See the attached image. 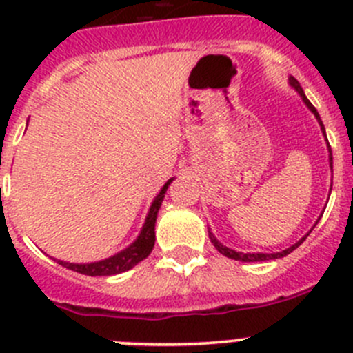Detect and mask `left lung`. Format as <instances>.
<instances>
[{
    "label": "left lung",
    "instance_id": "obj_1",
    "mask_svg": "<svg viewBox=\"0 0 353 353\" xmlns=\"http://www.w3.org/2000/svg\"><path fill=\"white\" fill-rule=\"evenodd\" d=\"M288 83H290V87L294 88V90L297 92L299 95H301V99H302V102H304V104H305V108H307L309 110H311V112L314 114V117H316V119H318L319 126H321V131H323V137H325V140H326V145H328V152H330V169H331V172H333V155H331V148H330V143H328V138H326L325 124H323V121H321V117H319L318 110H316L314 105H312L311 102H309V99L305 97L304 90H302L301 83H299V81L295 80L294 77H288ZM330 193H331V190H330ZM321 216H323V215H319V219H321ZM319 219H318V220H319ZM316 223H318V222H316ZM316 223H314V225H312V229H314V227H316ZM312 229H311V230H312ZM311 230H309V232L305 234V236L302 237V239H299L297 243H295V244H292L290 248L283 249V251H279V252H241V251H234V249L227 248V245H223L222 243H220V241L216 239L215 236H213V234H212V230H210V229H208V236H210V241H212L213 245H215V249H216V251L220 252V254L227 256V258H230V259H236V261L252 263V261H268V259H279V258H283V256L290 254V252L294 251L295 248H299V245H301L302 243H304V241H305V237H307L309 234H311Z\"/></svg>",
    "mask_w": 353,
    "mask_h": 353
}]
</instances>
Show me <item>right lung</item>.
<instances>
[{
  "instance_id": "right-lung-1",
  "label": "right lung",
  "mask_w": 353,
  "mask_h": 353,
  "mask_svg": "<svg viewBox=\"0 0 353 353\" xmlns=\"http://www.w3.org/2000/svg\"><path fill=\"white\" fill-rule=\"evenodd\" d=\"M172 181L174 177H170V179L163 184L162 190L159 191V194H157L154 201H152L150 210H148L147 219H145V223L143 227H141L138 237L128 245V248H124L123 251L116 252L114 256H109V258L101 259V261H94V263H68V261H61V259H56V261L68 270H73V272L81 273V275H88V276L117 275V273L128 272V270H131L133 266H137L138 263L143 261V259L150 254L152 249H154L157 215H159V208L162 206L163 198H165L167 188L170 186Z\"/></svg>"
}]
</instances>
